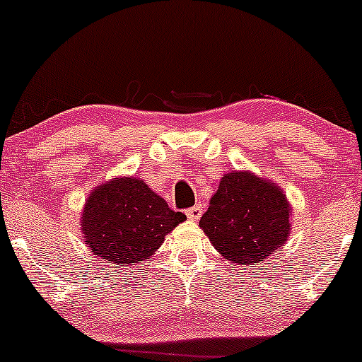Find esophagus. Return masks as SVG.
Masks as SVG:
<instances>
[{"instance_id": "obj_1", "label": "esophagus", "mask_w": 362, "mask_h": 362, "mask_svg": "<svg viewBox=\"0 0 362 362\" xmlns=\"http://www.w3.org/2000/svg\"><path fill=\"white\" fill-rule=\"evenodd\" d=\"M185 214H187V218L192 219V221H197V219L202 216V207L201 206L190 207V209L185 211Z\"/></svg>"}]
</instances>
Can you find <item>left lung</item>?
<instances>
[{"label": "left lung", "instance_id": "8db88e82", "mask_svg": "<svg viewBox=\"0 0 362 362\" xmlns=\"http://www.w3.org/2000/svg\"><path fill=\"white\" fill-rule=\"evenodd\" d=\"M291 206L281 187L250 172L224 173L199 226L224 259L257 265L284 247Z\"/></svg>", "mask_w": 362, "mask_h": 362}]
</instances>
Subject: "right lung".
<instances>
[{"label":"right lung","mask_w":362,"mask_h":362,"mask_svg":"<svg viewBox=\"0 0 362 362\" xmlns=\"http://www.w3.org/2000/svg\"><path fill=\"white\" fill-rule=\"evenodd\" d=\"M184 213L136 177L112 178L95 187L83 207L81 231L93 255L122 269L149 259Z\"/></svg>","instance_id":"obj_1"}]
</instances>
